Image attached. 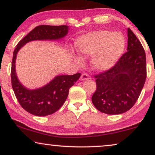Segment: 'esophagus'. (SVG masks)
Here are the masks:
<instances>
[{"mask_svg": "<svg viewBox=\"0 0 155 155\" xmlns=\"http://www.w3.org/2000/svg\"><path fill=\"white\" fill-rule=\"evenodd\" d=\"M89 79H90V76L86 73H83L81 75V77H80V80H81L82 81H83V80H89Z\"/></svg>", "mask_w": 155, "mask_h": 155, "instance_id": "34e87169", "label": "esophagus"}]
</instances>
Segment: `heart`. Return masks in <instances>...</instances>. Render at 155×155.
I'll list each match as a JSON object with an SVG mask.
<instances>
[{
    "label": "heart",
    "instance_id": "obj_1",
    "mask_svg": "<svg viewBox=\"0 0 155 155\" xmlns=\"http://www.w3.org/2000/svg\"><path fill=\"white\" fill-rule=\"evenodd\" d=\"M77 51L83 56H93L92 66L99 71H107L116 64L126 47V40L120 32L99 30L78 38L75 42ZM74 59L80 62V58Z\"/></svg>",
    "mask_w": 155,
    "mask_h": 155
}]
</instances>
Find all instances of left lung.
Here are the masks:
<instances>
[{"instance_id": "8db88e82", "label": "left lung", "mask_w": 155, "mask_h": 155, "mask_svg": "<svg viewBox=\"0 0 155 155\" xmlns=\"http://www.w3.org/2000/svg\"><path fill=\"white\" fill-rule=\"evenodd\" d=\"M111 69L95 75L97 90L92 101L102 113L116 115L130 109L145 84L146 56L134 33L128 28V48Z\"/></svg>"}]
</instances>
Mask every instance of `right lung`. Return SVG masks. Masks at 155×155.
Listing matches in <instances>:
<instances>
[{
    "label": "right lung",
    "mask_w": 155,
    "mask_h": 155,
    "mask_svg": "<svg viewBox=\"0 0 155 155\" xmlns=\"http://www.w3.org/2000/svg\"><path fill=\"white\" fill-rule=\"evenodd\" d=\"M67 25H39L33 29L17 45L13 52L11 68V82L14 93L25 111L35 116H45L56 112L66 100L69 89L79 79L80 73L73 75H58L42 87L29 90L19 81L15 71L17 54L21 48L35 40H58L68 35Z\"/></svg>",
    "instance_id": "add662e5"
}]
</instances>
